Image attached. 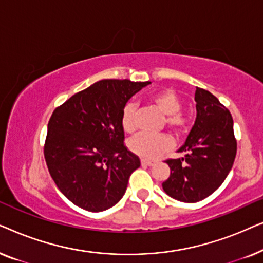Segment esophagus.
<instances>
[{"label":"esophagus","mask_w":263,"mask_h":263,"mask_svg":"<svg viewBox=\"0 0 263 263\" xmlns=\"http://www.w3.org/2000/svg\"><path fill=\"white\" fill-rule=\"evenodd\" d=\"M153 164H154V161H152V160L141 159V165H142V166H152Z\"/></svg>","instance_id":"34e87169"}]
</instances>
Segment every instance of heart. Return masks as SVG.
<instances>
[{
  "instance_id": "1",
  "label": "heart",
  "mask_w": 263,
  "mask_h": 263,
  "mask_svg": "<svg viewBox=\"0 0 263 263\" xmlns=\"http://www.w3.org/2000/svg\"><path fill=\"white\" fill-rule=\"evenodd\" d=\"M149 102L160 111L166 115V124L176 133L182 134L186 130L189 124V118L185 114L181 112L182 102L176 92L172 89H161L151 96ZM135 106L134 104L128 103L123 107L121 115L122 128L127 133H130L135 129L134 122ZM171 147V140L165 134H147L140 133L129 141V148L133 153L146 159H154L159 157L161 153L167 151Z\"/></svg>"
}]
</instances>
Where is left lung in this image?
I'll use <instances>...</instances> for the list:
<instances>
[{
    "label": "left lung",
    "instance_id": "left-lung-1",
    "mask_svg": "<svg viewBox=\"0 0 263 263\" xmlns=\"http://www.w3.org/2000/svg\"><path fill=\"white\" fill-rule=\"evenodd\" d=\"M196 120L184 145L183 158L167 159L170 177L164 192L182 202H197L213 194L231 170L237 152L233 120L217 97L196 87Z\"/></svg>",
    "mask_w": 263,
    "mask_h": 263
}]
</instances>
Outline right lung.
<instances>
[{
  "label": "right lung",
  "instance_id": "right-lung-1",
  "mask_svg": "<svg viewBox=\"0 0 263 263\" xmlns=\"http://www.w3.org/2000/svg\"><path fill=\"white\" fill-rule=\"evenodd\" d=\"M146 82L106 79L56 107L48 124L44 157L61 193L75 206L102 212L124 195L138 156L124 146L122 110Z\"/></svg>",
  "mask_w": 263,
  "mask_h": 263
}]
</instances>
